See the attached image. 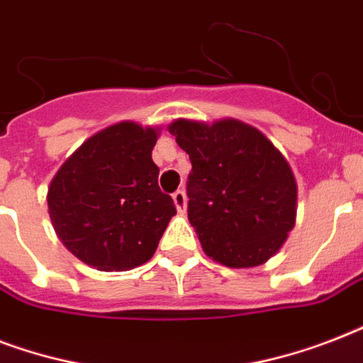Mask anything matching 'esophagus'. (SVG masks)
Here are the masks:
<instances>
[{
    "label": "esophagus",
    "instance_id": "1",
    "mask_svg": "<svg viewBox=\"0 0 363 363\" xmlns=\"http://www.w3.org/2000/svg\"><path fill=\"white\" fill-rule=\"evenodd\" d=\"M173 203H175L179 213H186V194L182 192V190H177L173 194Z\"/></svg>",
    "mask_w": 363,
    "mask_h": 363
}]
</instances>
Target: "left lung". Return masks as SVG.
I'll return each instance as SVG.
<instances>
[{
  "label": "left lung",
  "instance_id": "8db88e82",
  "mask_svg": "<svg viewBox=\"0 0 363 363\" xmlns=\"http://www.w3.org/2000/svg\"><path fill=\"white\" fill-rule=\"evenodd\" d=\"M167 130L192 162L188 220L205 254L228 267L267 262L296 224L298 184L286 158L235 118H179Z\"/></svg>",
  "mask_w": 363,
  "mask_h": 363
}]
</instances>
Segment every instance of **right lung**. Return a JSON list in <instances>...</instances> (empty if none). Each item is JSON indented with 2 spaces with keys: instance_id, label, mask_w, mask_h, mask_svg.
Wrapping results in <instances>:
<instances>
[{
  "instance_id": "obj_1",
  "label": "right lung",
  "mask_w": 363,
  "mask_h": 363,
  "mask_svg": "<svg viewBox=\"0 0 363 363\" xmlns=\"http://www.w3.org/2000/svg\"><path fill=\"white\" fill-rule=\"evenodd\" d=\"M158 128L118 122L82 143L50 181L48 215L65 248L101 271L133 269L177 215L158 186Z\"/></svg>"
}]
</instances>
